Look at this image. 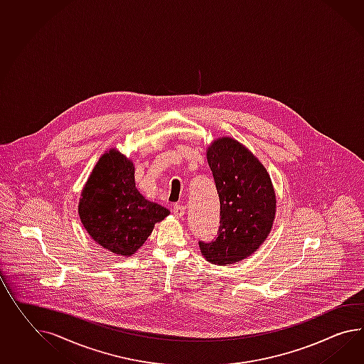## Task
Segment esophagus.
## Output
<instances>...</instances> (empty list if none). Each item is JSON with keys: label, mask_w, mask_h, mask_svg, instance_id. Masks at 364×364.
I'll use <instances>...</instances> for the list:
<instances>
[{"label": "esophagus", "mask_w": 364, "mask_h": 364, "mask_svg": "<svg viewBox=\"0 0 364 364\" xmlns=\"http://www.w3.org/2000/svg\"><path fill=\"white\" fill-rule=\"evenodd\" d=\"M185 211H186V208L183 207V205H173V214L176 215L177 218H182L183 215H185Z\"/></svg>", "instance_id": "1"}]
</instances>
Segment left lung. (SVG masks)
<instances>
[{
	"label": "left lung",
	"instance_id": "8db88e82",
	"mask_svg": "<svg viewBox=\"0 0 364 364\" xmlns=\"http://www.w3.org/2000/svg\"><path fill=\"white\" fill-rule=\"evenodd\" d=\"M220 200V227L211 242H199L205 260L236 264L260 248L276 218V191L269 173L251 150L232 137L205 149Z\"/></svg>",
	"mask_w": 364,
	"mask_h": 364
}]
</instances>
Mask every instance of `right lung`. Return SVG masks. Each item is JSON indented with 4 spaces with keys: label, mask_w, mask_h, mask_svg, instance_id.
I'll return each mask as SVG.
<instances>
[{
    "label": "right lung",
    "mask_w": 364,
    "mask_h": 364,
    "mask_svg": "<svg viewBox=\"0 0 364 364\" xmlns=\"http://www.w3.org/2000/svg\"><path fill=\"white\" fill-rule=\"evenodd\" d=\"M77 213L91 239L122 257L139 251L154 224L170 214L137 190L133 161L116 148L96 162L82 190Z\"/></svg>",
    "instance_id": "1"
}]
</instances>
